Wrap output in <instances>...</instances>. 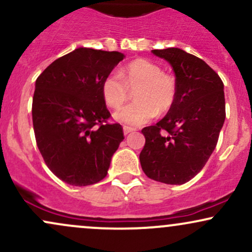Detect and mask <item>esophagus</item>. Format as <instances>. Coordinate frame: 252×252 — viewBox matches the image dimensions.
<instances>
[{"instance_id":"1","label":"esophagus","mask_w":252,"mask_h":252,"mask_svg":"<svg viewBox=\"0 0 252 252\" xmlns=\"http://www.w3.org/2000/svg\"><path fill=\"white\" fill-rule=\"evenodd\" d=\"M135 128H131V126H123V131H124V135H128V134H130V132H132V131H135Z\"/></svg>"}]
</instances>
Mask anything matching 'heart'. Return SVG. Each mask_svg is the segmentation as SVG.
Returning a JSON list of instances; mask_svg holds the SVG:
<instances>
[{
    "label": "heart",
    "instance_id": "obj_1",
    "mask_svg": "<svg viewBox=\"0 0 252 252\" xmlns=\"http://www.w3.org/2000/svg\"><path fill=\"white\" fill-rule=\"evenodd\" d=\"M135 89L134 103L115 112V120L128 126H142L166 114L174 106L178 97V83L174 76L148 59H135L117 73H110L102 83V96L106 105L118 109L127 100L128 89Z\"/></svg>",
    "mask_w": 252,
    "mask_h": 252
}]
</instances>
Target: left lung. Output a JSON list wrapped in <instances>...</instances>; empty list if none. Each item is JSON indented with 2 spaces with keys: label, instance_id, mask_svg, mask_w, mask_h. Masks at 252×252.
Wrapping results in <instances>:
<instances>
[{
  "label": "left lung",
  "instance_id": "8db88e82",
  "mask_svg": "<svg viewBox=\"0 0 252 252\" xmlns=\"http://www.w3.org/2000/svg\"><path fill=\"white\" fill-rule=\"evenodd\" d=\"M172 65L176 102L154 126H146L140 154L144 174L168 185H182L204 168L225 121L224 84L200 58L180 48L153 50Z\"/></svg>",
  "mask_w": 252,
  "mask_h": 252
}]
</instances>
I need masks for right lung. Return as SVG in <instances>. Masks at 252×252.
<instances>
[{
    "instance_id": "add662e5",
    "label": "right lung",
    "mask_w": 252,
    "mask_h": 252,
    "mask_svg": "<svg viewBox=\"0 0 252 252\" xmlns=\"http://www.w3.org/2000/svg\"><path fill=\"white\" fill-rule=\"evenodd\" d=\"M124 56L77 48L37 77L32 105L36 146L48 168L72 186H89L108 174L124 140L102 96V83Z\"/></svg>"
}]
</instances>
